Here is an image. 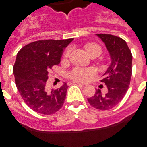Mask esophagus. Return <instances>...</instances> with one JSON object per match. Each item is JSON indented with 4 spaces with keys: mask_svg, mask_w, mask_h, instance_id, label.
Wrapping results in <instances>:
<instances>
[{
    "mask_svg": "<svg viewBox=\"0 0 147 147\" xmlns=\"http://www.w3.org/2000/svg\"><path fill=\"white\" fill-rule=\"evenodd\" d=\"M74 83H76V84H79V85H80V86H83V87H84V84H81V83H80V82H74Z\"/></svg>",
    "mask_w": 147,
    "mask_h": 147,
    "instance_id": "34e87169",
    "label": "esophagus"
}]
</instances>
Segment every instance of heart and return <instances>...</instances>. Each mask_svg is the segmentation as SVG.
I'll return each mask as SVG.
<instances>
[{
    "instance_id": "1",
    "label": "heart",
    "mask_w": 147,
    "mask_h": 147,
    "mask_svg": "<svg viewBox=\"0 0 147 147\" xmlns=\"http://www.w3.org/2000/svg\"><path fill=\"white\" fill-rule=\"evenodd\" d=\"M86 51L88 54H90L93 52H99L101 53V48L100 46L96 44H88L85 46ZM69 55V51H67L65 54V56ZM91 70L88 69H83V68H76L74 69L71 73L70 74L71 78L76 81H86L88 80V78L91 76Z\"/></svg>"
}]
</instances>
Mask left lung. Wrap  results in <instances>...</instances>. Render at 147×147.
<instances>
[{"label":"left lung","mask_w":147,"mask_h":147,"mask_svg":"<svg viewBox=\"0 0 147 147\" xmlns=\"http://www.w3.org/2000/svg\"><path fill=\"white\" fill-rule=\"evenodd\" d=\"M108 51L111 63L101 82L107 88L102 94L97 89L88 102L96 109L110 110L119 104L126 95L132 75V54L126 41L122 38L109 34H96Z\"/></svg>","instance_id":"obj_1"}]
</instances>
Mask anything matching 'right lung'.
<instances>
[{
  "label": "right lung",
  "mask_w": 147,
  "mask_h": 147,
  "mask_svg": "<svg viewBox=\"0 0 147 147\" xmlns=\"http://www.w3.org/2000/svg\"><path fill=\"white\" fill-rule=\"evenodd\" d=\"M73 39L38 40L25 45L16 55L13 74L16 88L24 102L34 111L52 115L58 111L66 98V83L49 91V71L60 62L64 49Z\"/></svg>",
  "instance_id": "1"
}]
</instances>
